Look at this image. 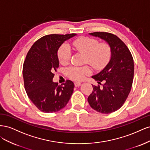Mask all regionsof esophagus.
<instances>
[{
  "instance_id": "obj_1",
  "label": "esophagus",
  "mask_w": 150,
  "mask_h": 150,
  "mask_svg": "<svg viewBox=\"0 0 150 150\" xmlns=\"http://www.w3.org/2000/svg\"><path fill=\"white\" fill-rule=\"evenodd\" d=\"M81 85V83L80 82H75L74 83V86H76V87H79V86H80Z\"/></svg>"
}]
</instances>
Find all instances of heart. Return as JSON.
Here are the masks:
<instances>
[{
	"label": "heart",
	"instance_id": "1",
	"mask_svg": "<svg viewBox=\"0 0 150 150\" xmlns=\"http://www.w3.org/2000/svg\"><path fill=\"white\" fill-rule=\"evenodd\" d=\"M76 51L84 55V62L92 66L94 69H101L105 66L111 56V47L107 42H100L95 39L83 37L74 40L72 43ZM59 61L65 64L69 62L71 57V50L66 44H62L57 52ZM91 70L88 66H71L66 69V74L71 79L79 81L85 75L89 74Z\"/></svg>",
	"mask_w": 150,
	"mask_h": 150
}]
</instances>
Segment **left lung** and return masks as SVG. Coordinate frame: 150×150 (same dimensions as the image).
Listing matches in <instances>:
<instances>
[{"label": "left lung", "mask_w": 150, "mask_h": 150, "mask_svg": "<svg viewBox=\"0 0 150 150\" xmlns=\"http://www.w3.org/2000/svg\"><path fill=\"white\" fill-rule=\"evenodd\" d=\"M106 42L111 47L110 60L104 69L92 78L101 86H93L88 101L96 111L110 114L123 105L128 96L134 76V62L128 48L116 35L103 32L89 34Z\"/></svg>", "instance_id": "1"}]
</instances>
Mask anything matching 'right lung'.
Masks as SVG:
<instances>
[{"label": "right lung", "mask_w": 150, "mask_h": 150, "mask_svg": "<svg viewBox=\"0 0 150 150\" xmlns=\"http://www.w3.org/2000/svg\"><path fill=\"white\" fill-rule=\"evenodd\" d=\"M76 35L51 34L38 40L31 47L24 62V87L34 105L44 112H54L64 108L73 93L74 84L67 80L58 85L52 79L59 65V48L66 40Z\"/></svg>", "instance_id": "add662e5"}]
</instances>
